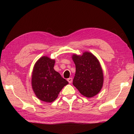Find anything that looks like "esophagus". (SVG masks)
<instances>
[{
    "label": "esophagus",
    "mask_w": 134,
    "mask_h": 134,
    "mask_svg": "<svg viewBox=\"0 0 134 134\" xmlns=\"http://www.w3.org/2000/svg\"><path fill=\"white\" fill-rule=\"evenodd\" d=\"M67 81L69 82L70 83H71V82H72V78H68V79H67Z\"/></svg>",
    "instance_id": "1"
}]
</instances>
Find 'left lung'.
<instances>
[{"mask_svg":"<svg viewBox=\"0 0 134 134\" xmlns=\"http://www.w3.org/2000/svg\"><path fill=\"white\" fill-rule=\"evenodd\" d=\"M72 59L76 68L73 85L83 96L87 98L95 96L101 91L104 83L100 63L89 52L80 55L74 54Z\"/></svg>","mask_w":134,"mask_h":134,"instance_id":"left-lung-1","label":"left lung"}]
</instances>
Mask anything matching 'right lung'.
<instances>
[{"instance_id":"1","label":"right lung","mask_w":134,"mask_h":134,"mask_svg":"<svg viewBox=\"0 0 134 134\" xmlns=\"http://www.w3.org/2000/svg\"><path fill=\"white\" fill-rule=\"evenodd\" d=\"M55 60L44 56L34 65L32 75V87L36 97L40 100L51 102L68 82L54 70Z\"/></svg>"}]
</instances>
